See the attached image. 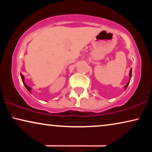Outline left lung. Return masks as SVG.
<instances>
[{"instance_id": "1", "label": "left lung", "mask_w": 152, "mask_h": 152, "mask_svg": "<svg viewBox=\"0 0 152 152\" xmlns=\"http://www.w3.org/2000/svg\"><path fill=\"white\" fill-rule=\"evenodd\" d=\"M129 77H130V80H131V77H132V69L130 70V71H129ZM129 82H130V80L128 82V83L127 84H126L125 86H124V88H125V89L127 88V86H128V85H129Z\"/></svg>"}]
</instances>
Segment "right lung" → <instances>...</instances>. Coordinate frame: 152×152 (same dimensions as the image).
<instances>
[{
  "label": "right lung",
  "mask_w": 152,
  "mask_h": 152,
  "mask_svg": "<svg viewBox=\"0 0 152 152\" xmlns=\"http://www.w3.org/2000/svg\"><path fill=\"white\" fill-rule=\"evenodd\" d=\"M20 77H21V79H22L23 83L24 86H26V88L27 89H28V91H30H30H31V88H30V87H29V86H28V85H27V84H26V83H25V82H24V76H23V75H22L21 73H20Z\"/></svg>",
  "instance_id": "1"
}]
</instances>
